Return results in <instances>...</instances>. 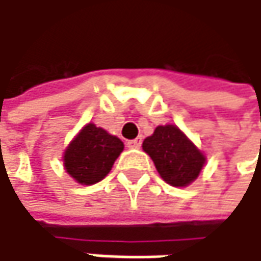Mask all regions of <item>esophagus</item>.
<instances>
[{"mask_svg": "<svg viewBox=\"0 0 261 261\" xmlns=\"http://www.w3.org/2000/svg\"><path fill=\"white\" fill-rule=\"evenodd\" d=\"M140 145H142V137H137V139H133V140L127 142L128 148H140Z\"/></svg>", "mask_w": 261, "mask_h": 261, "instance_id": "34e87169", "label": "esophagus"}]
</instances>
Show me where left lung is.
Instances as JSON below:
<instances>
[{"instance_id": "8db88e82", "label": "left lung", "mask_w": 261, "mask_h": 261, "mask_svg": "<svg viewBox=\"0 0 261 261\" xmlns=\"http://www.w3.org/2000/svg\"><path fill=\"white\" fill-rule=\"evenodd\" d=\"M160 177L174 187H186L195 181L205 162V154L177 125H159L142 143Z\"/></svg>"}]
</instances>
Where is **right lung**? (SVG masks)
I'll use <instances>...</instances> for the list:
<instances>
[{"instance_id": "right-lung-1", "label": "right lung", "mask_w": 261, "mask_h": 261, "mask_svg": "<svg viewBox=\"0 0 261 261\" xmlns=\"http://www.w3.org/2000/svg\"><path fill=\"white\" fill-rule=\"evenodd\" d=\"M122 151L124 143L119 137L89 122L66 146L63 166L79 184L92 186L106 178Z\"/></svg>"}]
</instances>
